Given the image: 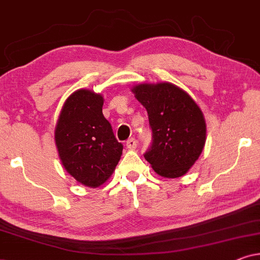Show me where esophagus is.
Masks as SVG:
<instances>
[{"mask_svg":"<svg viewBox=\"0 0 260 260\" xmlns=\"http://www.w3.org/2000/svg\"><path fill=\"white\" fill-rule=\"evenodd\" d=\"M126 148L130 149V150H135L137 148V141L135 138H130V140L126 141Z\"/></svg>","mask_w":260,"mask_h":260,"instance_id":"34e87169","label":"esophagus"}]
</instances>
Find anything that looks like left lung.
I'll list each match as a JSON object with an SVG mask.
<instances>
[{"mask_svg": "<svg viewBox=\"0 0 260 260\" xmlns=\"http://www.w3.org/2000/svg\"><path fill=\"white\" fill-rule=\"evenodd\" d=\"M131 92L147 110L152 130V144L145 159L159 176H183L206 143L207 129L201 109L186 91L166 81L137 84Z\"/></svg>", "mask_w": 260, "mask_h": 260, "instance_id": "1", "label": "left lung"}]
</instances>
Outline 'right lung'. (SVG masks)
I'll return each instance as SVG.
<instances>
[{
  "label": "right lung",
  "mask_w": 260,
  "mask_h": 260,
  "mask_svg": "<svg viewBox=\"0 0 260 260\" xmlns=\"http://www.w3.org/2000/svg\"><path fill=\"white\" fill-rule=\"evenodd\" d=\"M103 104L101 93L86 88L74 91L63 103L54 130L63 168L77 182L91 188L111 177L123 151L103 115Z\"/></svg>",
  "instance_id": "1"
}]
</instances>
